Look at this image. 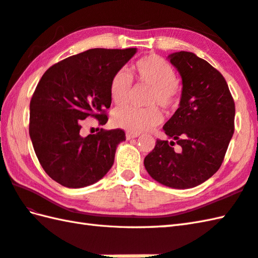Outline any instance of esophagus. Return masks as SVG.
<instances>
[{
    "mask_svg": "<svg viewBox=\"0 0 258 258\" xmlns=\"http://www.w3.org/2000/svg\"><path fill=\"white\" fill-rule=\"evenodd\" d=\"M136 138H139V134L132 133V132H126V139L127 140H132V139H136Z\"/></svg>",
    "mask_w": 258,
    "mask_h": 258,
    "instance_id": "esophagus-1",
    "label": "esophagus"
}]
</instances>
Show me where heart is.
<instances>
[{
  "label": "heart",
  "instance_id": "obj_1",
  "mask_svg": "<svg viewBox=\"0 0 258 258\" xmlns=\"http://www.w3.org/2000/svg\"><path fill=\"white\" fill-rule=\"evenodd\" d=\"M134 74L140 84L150 87L145 104L149 107L123 106L115 109L112 120L115 126L132 133H141L155 127L162 120L157 107L171 111L178 104L177 76L172 65L155 55L141 58L135 64ZM131 91V79L124 71L115 73L109 83V96L116 105L126 103Z\"/></svg>",
  "mask_w": 258,
  "mask_h": 258
}]
</instances>
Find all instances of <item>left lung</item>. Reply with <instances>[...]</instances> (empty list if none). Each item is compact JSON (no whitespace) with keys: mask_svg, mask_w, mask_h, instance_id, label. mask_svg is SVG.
I'll list each match as a JSON object with an SVG mask.
<instances>
[{"mask_svg":"<svg viewBox=\"0 0 258 258\" xmlns=\"http://www.w3.org/2000/svg\"><path fill=\"white\" fill-rule=\"evenodd\" d=\"M167 59L182 78V94L176 112L163 126L172 141L157 140L144 166L162 185L191 188L221 167L234 134L235 104L225 79L205 59L185 51Z\"/></svg>","mask_w":258,"mask_h":258,"instance_id":"8db88e82","label":"left lung"}]
</instances>
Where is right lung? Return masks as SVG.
<instances>
[{
  "label": "right lung",
  "instance_id": "add662e5",
  "mask_svg": "<svg viewBox=\"0 0 258 258\" xmlns=\"http://www.w3.org/2000/svg\"><path fill=\"white\" fill-rule=\"evenodd\" d=\"M138 48H92L54 64L43 74L30 103V138L37 160L52 179L69 188L98 182L126 140L116 128L81 135L83 119L106 124L109 83Z\"/></svg>",
  "mask_w": 258,
  "mask_h": 258
}]
</instances>
